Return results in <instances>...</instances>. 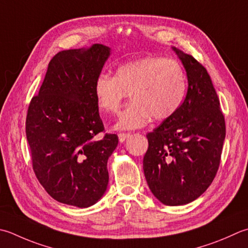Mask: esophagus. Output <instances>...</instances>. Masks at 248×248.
Returning <instances> with one entry per match:
<instances>
[{
    "label": "esophagus",
    "mask_w": 248,
    "mask_h": 248,
    "mask_svg": "<svg viewBox=\"0 0 248 248\" xmlns=\"http://www.w3.org/2000/svg\"><path fill=\"white\" fill-rule=\"evenodd\" d=\"M130 138V133H119L118 134V139L120 143H124L125 140Z\"/></svg>",
    "instance_id": "34e87169"
}]
</instances>
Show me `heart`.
Returning a JSON list of instances; mask_svg holds the SVG:
<instances>
[{
    "label": "heart",
    "instance_id": "heart-1",
    "mask_svg": "<svg viewBox=\"0 0 248 248\" xmlns=\"http://www.w3.org/2000/svg\"><path fill=\"white\" fill-rule=\"evenodd\" d=\"M187 91V76L183 65L174 59L145 57L124 63L115 77L100 75L94 82L99 108L114 114L130 94L131 103L116 121L118 130L142 128L150 118L164 121L181 108Z\"/></svg>",
    "mask_w": 248,
    "mask_h": 248
}]
</instances>
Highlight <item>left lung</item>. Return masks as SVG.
I'll return each mask as SVG.
<instances>
[{"label": "left lung", "instance_id": "8db88e82", "mask_svg": "<svg viewBox=\"0 0 248 248\" xmlns=\"http://www.w3.org/2000/svg\"><path fill=\"white\" fill-rule=\"evenodd\" d=\"M172 49L186 70L187 94L177 113L146 135L143 169L153 195L177 206L195 201L210 187L219 168L226 124L205 67Z\"/></svg>", "mask_w": 248, "mask_h": 248}]
</instances>
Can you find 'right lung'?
Masks as SVG:
<instances>
[{"instance_id":"1","label":"right lung","mask_w":248,"mask_h":248,"mask_svg":"<svg viewBox=\"0 0 248 248\" xmlns=\"http://www.w3.org/2000/svg\"><path fill=\"white\" fill-rule=\"evenodd\" d=\"M109 55L102 44L58 52L29 105L26 134L34 173L48 195L67 205L89 207L108 188V160L118 137H99L104 125L94 82Z\"/></svg>"}]
</instances>
